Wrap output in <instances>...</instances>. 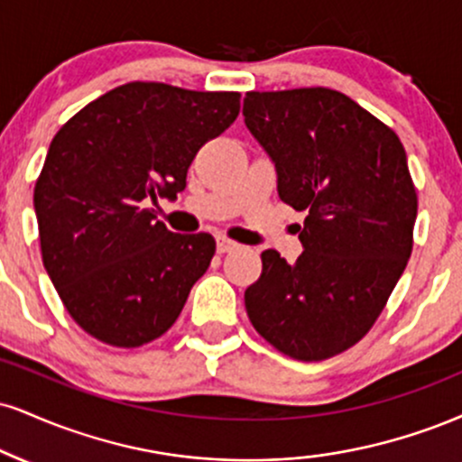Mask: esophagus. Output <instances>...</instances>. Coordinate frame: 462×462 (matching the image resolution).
<instances>
[{"mask_svg":"<svg viewBox=\"0 0 462 462\" xmlns=\"http://www.w3.org/2000/svg\"><path fill=\"white\" fill-rule=\"evenodd\" d=\"M235 249H238V243H235L232 241V238H227V236H217V252L219 254H230V252H235Z\"/></svg>","mask_w":462,"mask_h":462,"instance_id":"34e87169","label":"esophagus"}]
</instances>
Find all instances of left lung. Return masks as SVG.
I'll return each mask as SVG.
<instances>
[{"mask_svg":"<svg viewBox=\"0 0 462 462\" xmlns=\"http://www.w3.org/2000/svg\"><path fill=\"white\" fill-rule=\"evenodd\" d=\"M247 129L277 170V193L305 210L303 254L263 252L245 291L254 329L299 361L357 344L379 319L413 252L418 193L390 126L329 88L247 92Z\"/></svg>","mask_w":462,"mask_h":462,"instance_id":"8db88e82","label":"left lung"}]
</instances>
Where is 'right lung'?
Wrapping results in <instances>:
<instances>
[{
	"mask_svg": "<svg viewBox=\"0 0 462 462\" xmlns=\"http://www.w3.org/2000/svg\"><path fill=\"white\" fill-rule=\"evenodd\" d=\"M238 109V92L131 81L55 133L34 187L42 263L92 337L137 348L176 322L213 260L215 238L176 235L148 204L185 189L198 150Z\"/></svg>",
	"mask_w": 462,
	"mask_h": 462,
	"instance_id": "add662e5",
	"label": "right lung"
}]
</instances>
